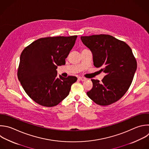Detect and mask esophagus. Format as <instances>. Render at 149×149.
<instances>
[{"mask_svg": "<svg viewBox=\"0 0 149 149\" xmlns=\"http://www.w3.org/2000/svg\"><path fill=\"white\" fill-rule=\"evenodd\" d=\"M79 79L81 81H85L86 80V78H84V77H79Z\"/></svg>", "mask_w": 149, "mask_h": 149, "instance_id": "34e87169", "label": "esophagus"}]
</instances>
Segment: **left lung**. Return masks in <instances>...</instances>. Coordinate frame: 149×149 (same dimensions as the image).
<instances>
[{
	"mask_svg": "<svg viewBox=\"0 0 149 149\" xmlns=\"http://www.w3.org/2000/svg\"><path fill=\"white\" fill-rule=\"evenodd\" d=\"M81 39L92 53L94 66L106 73L101 82L91 79L93 87L86 92L88 97L102 106L118 101L129 88L137 69L132 49L107 34L81 36Z\"/></svg>",
	"mask_w": 149,
	"mask_h": 149,
	"instance_id": "1",
	"label": "left lung"
}]
</instances>
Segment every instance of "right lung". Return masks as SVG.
<instances>
[{
    "mask_svg": "<svg viewBox=\"0 0 149 149\" xmlns=\"http://www.w3.org/2000/svg\"><path fill=\"white\" fill-rule=\"evenodd\" d=\"M77 36L39 38L22 52L17 77L26 93L38 104L56 106L69 95L77 78L57 77L58 66L65 64Z\"/></svg>",
    "mask_w": 149,
    "mask_h": 149,
    "instance_id": "add662e5",
    "label": "right lung"
}]
</instances>
